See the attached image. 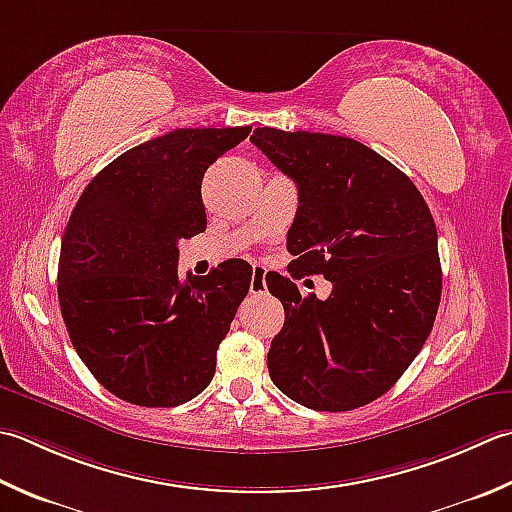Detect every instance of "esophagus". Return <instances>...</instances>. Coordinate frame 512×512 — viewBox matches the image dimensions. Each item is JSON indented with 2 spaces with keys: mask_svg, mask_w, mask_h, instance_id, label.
<instances>
[{
  "mask_svg": "<svg viewBox=\"0 0 512 512\" xmlns=\"http://www.w3.org/2000/svg\"><path fill=\"white\" fill-rule=\"evenodd\" d=\"M250 293L253 295L266 293V270L262 266L253 268V277H250Z\"/></svg>",
  "mask_w": 512,
  "mask_h": 512,
  "instance_id": "esophagus-1",
  "label": "esophagus"
}]
</instances>
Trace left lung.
Segmentation results:
<instances>
[{
  "label": "left lung",
  "mask_w": 512,
  "mask_h": 512,
  "mask_svg": "<svg viewBox=\"0 0 512 512\" xmlns=\"http://www.w3.org/2000/svg\"><path fill=\"white\" fill-rule=\"evenodd\" d=\"M297 184L290 277L324 275L328 299L266 275L284 306L268 350L273 384L313 410H353L382 397L413 364L442 297L437 228L422 193L350 137L257 128L250 137Z\"/></svg>",
  "instance_id": "1"
}]
</instances>
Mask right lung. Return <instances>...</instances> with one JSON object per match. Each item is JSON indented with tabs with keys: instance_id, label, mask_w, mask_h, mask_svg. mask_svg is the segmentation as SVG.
Instances as JSON below:
<instances>
[{
	"instance_id": "1",
	"label": "right lung",
	"mask_w": 512,
	"mask_h": 512,
	"mask_svg": "<svg viewBox=\"0 0 512 512\" xmlns=\"http://www.w3.org/2000/svg\"><path fill=\"white\" fill-rule=\"evenodd\" d=\"M250 126L177 128L113 159L77 199L57 297L86 368L128 404L170 408L215 375L217 348L250 286L244 259L177 275L179 239L206 230L202 179Z\"/></svg>"
}]
</instances>
